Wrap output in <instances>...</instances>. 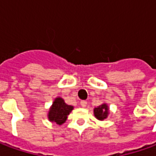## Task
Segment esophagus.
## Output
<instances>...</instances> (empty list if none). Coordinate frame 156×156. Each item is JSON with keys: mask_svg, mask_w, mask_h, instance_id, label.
<instances>
[{"mask_svg": "<svg viewBox=\"0 0 156 156\" xmlns=\"http://www.w3.org/2000/svg\"><path fill=\"white\" fill-rule=\"evenodd\" d=\"M81 106L82 107V108H85V107L87 106V101H81Z\"/></svg>", "mask_w": 156, "mask_h": 156, "instance_id": "obj_1", "label": "esophagus"}]
</instances>
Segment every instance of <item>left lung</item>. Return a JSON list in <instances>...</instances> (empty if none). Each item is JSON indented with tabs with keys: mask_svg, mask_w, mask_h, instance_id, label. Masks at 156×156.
<instances>
[{
	"mask_svg": "<svg viewBox=\"0 0 156 156\" xmlns=\"http://www.w3.org/2000/svg\"><path fill=\"white\" fill-rule=\"evenodd\" d=\"M94 115L95 118L99 121H103L107 119L109 115V107L107 103H102L98 106L97 108H94Z\"/></svg>",
	"mask_w": 156,
	"mask_h": 156,
	"instance_id": "obj_1",
	"label": "left lung"
}]
</instances>
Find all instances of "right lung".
Here are the masks:
<instances>
[{
	"mask_svg": "<svg viewBox=\"0 0 156 156\" xmlns=\"http://www.w3.org/2000/svg\"><path fill=\"white\" fill-rule=\"evenodd\" d=\"M73 109L74 107L67 104L62 97H56L48 113V121L57 125H62L67 121L68 115Z\"/></svg>",
	"mask_w": 156,
	"mask_h": 156,
	"instance_id": "obj_1",
	"label": "right lung"
}]
</instances>
